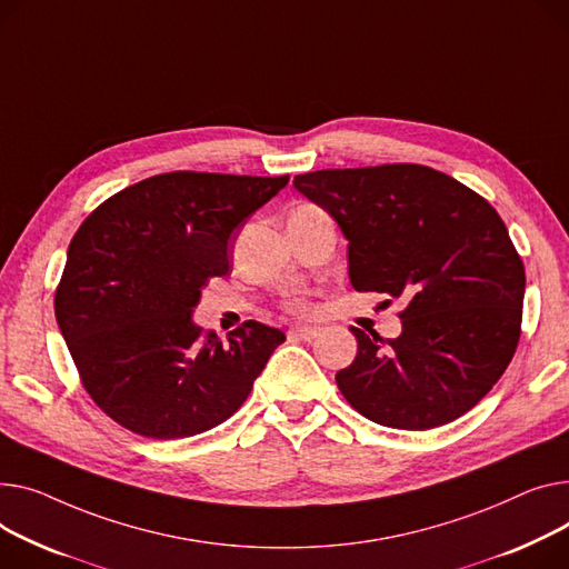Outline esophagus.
Returning a JSON list of instances; mask_svg holds the SVG:
<instances>
[{"label":"esophagus","instance_id":"1","mask_svg":"<svg viewBox=\"0 0 569 569\" xmlns=\"http://www.w3.org/2000/svg\"><path fill=\"white\" fill-rule=\"evenodd\" d=\"M318 333H320V329H316V327H292L288 331V338L290 340H307V343H311L313 338H318Z\"/></svg>","mask_w":569,"mask_h":569}]
</instances>
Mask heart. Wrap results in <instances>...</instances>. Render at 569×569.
<instances>
[{"label": "heart", "mask_w": 569, "mask_h": 569, "mask_svg": "<svg viewBox=\"0 0 569 569\" xmlns=\"http://www.w3.org/2000/svg\"><path fill=\"white\" fill-rule=\"evenodd\" d=\"M283 309H286L288 313H292V316H309V313H313V305H311V301H309L307 297H299V295L286 299Z\"/></svg>", "instance_id": "1"}]
</instances>
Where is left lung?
<instances>
[{
    "mask_svg": "<svg viewBox=\"0 0 569 569\" xmlns=\"http://www.w3.org/2000/svg\"><path fill=\"white\" fill-rule=\"evenodd\" d=\"M295 187L348 238L355 290L407 299L398 338L352 327L359 350L336 372L340 393L387 428L460 419L499 382L521 333L523 262L499 212L460 180L407 162L311 171Z\"/></svg>",
    "mask_w": 569,
    "mask_h": 569,
    "instance_id": "left-lung-1",
    "label": "left lung"
}]
</instances>
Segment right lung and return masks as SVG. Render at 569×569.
<instances>
[{
	"label": "right lung",
	"mask_w": 569,
	"mask_h": 569,
	"mask_svg": "<svg viewBox=\"0 0 569 569\" xmlns=\"http://www.w3.org/2000/svg\"><path fill=\"white\" fill-rule=\"evenodd\" d=\"M288 180L171 171L121 189L82 221L54 316L84 391L111 421L182 439L242 407L283 331L247 320L221 343L192 311L208 279L229 272L231 233Z\"/></svg>",
	"instance_id": "add662e5"
}]
</instances>
